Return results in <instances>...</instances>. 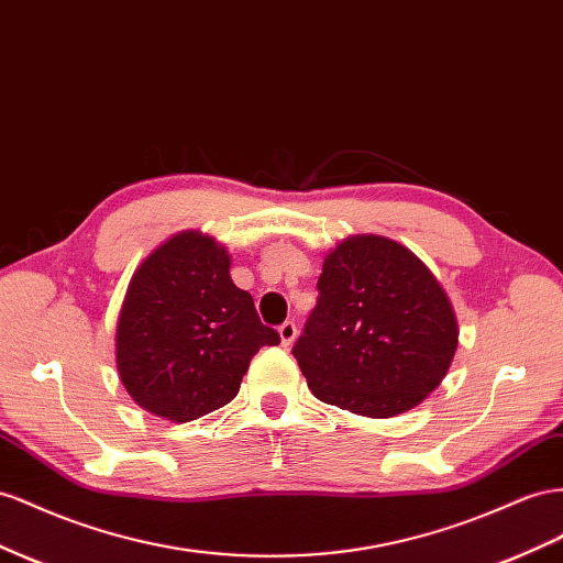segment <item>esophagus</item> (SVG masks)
<instances>
[{"label":"esophagus","mask_w":563,"mask_h":563,"mask_svg":"<svg viewBox=\"0 0 563 563\" xmlns=\"http://www.w3.org/2000/svg\"><path fill=\"white\" fill-rule=\"evenodd\" d=\"M296 336H298V329H296V324L294 322H284L282 327H279V339H282V345H291L294 341H296Z\"/></svg>","instance_id":"esophagus-1"}]
</instances>
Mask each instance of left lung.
<instances>
[{
    "instance_id": "1",
    "label": "left lung",
    "mask_w": 563,
    "mask_h": 563,
    "mask_svg": "<svg viewBox=\"0 0 563 563\" xmlns=\"http://www.w3.org/2000/svg\"><path fill=\"white\" fill-rule=\"evenodd\" d=\"M317 306L294 345L314 398L388 419L443 382L457 317L433 272L402 244L357 234L327 253Z\"/></svg>"
}]
</instances>
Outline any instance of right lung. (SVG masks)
<instances>
[{
  "label": "right lung",
  "instance_id": "obj_1",
  "mask_svg": "<svg viewBox=\"0 0 563 563\" xmlns=\"http://www.w3.org/2000/svg\"><path fill=\"white\" fill-rule=\"evenodd\" d=\"M216 239L179 232L136 267L115 329L120 382L146 412L185 423L232 402L253 355L277 345Z\"/></svg>",
  "mask_w": 563,
  "mask_h": 563
}]
</instances>
